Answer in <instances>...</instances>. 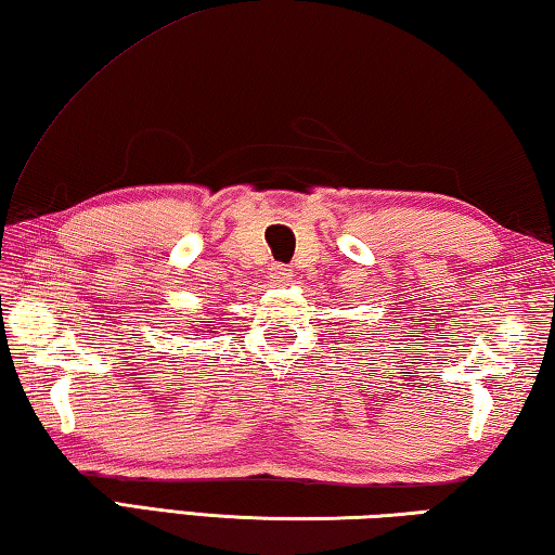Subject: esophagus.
Instances as JSON below:
<instances>
[{
	"mask_svg": "<svg viewBox=\"0 0 555 555\" xmlns=\"http://www.w3.org/2000/svg\"><path fill=\"white\" fill-rule=\"evenodd\" d=\"M269 276L271 281H276V284H286V281H291V276H294V271H291L286 264H274L269 269Z\"/></svg>",
	"mask_w": 555,
	"mask_h": 555,
	"instance_id": "34e87169",
	"label": "esophagus"
}]
</instances>
